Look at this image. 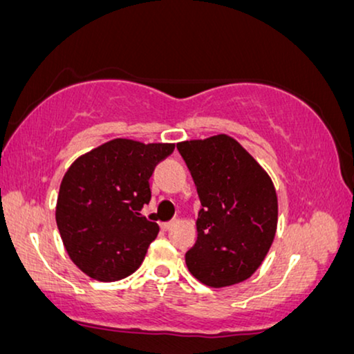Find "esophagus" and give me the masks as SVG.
I'll return each mask as SVG.
<instances>
[{
	"mask_svg": "<svg viewBox=\"0 0 354 354\" xmlns=\"http://www.w3.org/2000/svg\"><path fill=\"white\" fill-rule=\"evenodd\" d=\"M173 224H175V223H163V224H160V229L162 230H170L173 227Z\"/></svg>",
	"mask_w": 354,
	"mask_h": 354,
	"instance_id": "esophagus-1",
	"label": "esophagus"
}]
</instances>
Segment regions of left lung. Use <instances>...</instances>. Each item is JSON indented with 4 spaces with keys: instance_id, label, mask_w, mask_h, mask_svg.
Here are the masks:
<instances>
[{
    "instance_id": "8db88e82",
    "label": "left lung",
    "mask_w": 354,
    "mask_h": 354,
    "mask_svg": "<svg viewBox=\"0 0 354 354\" xmlns=\"http://www.w3.org/2000/svg\"><path fill=\"white\" fill-rule=\"evenodd\" d=\"M197 186V241L186 252L200 283L224 288L254 273L273 243L278 200L267 171L229 135L176 145Z\"/></svg>"
}]
</instances>
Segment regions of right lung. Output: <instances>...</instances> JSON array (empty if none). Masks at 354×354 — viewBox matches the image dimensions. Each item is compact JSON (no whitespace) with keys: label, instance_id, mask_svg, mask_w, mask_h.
I'll return each instance as SVG.
<instances>
[{"label":"right lung","instance_id":"add662e5","mask_svg":"<svg viewBox=\"0 0 354 354\" xmlns=\"http://www.w3.org/2000/svg\"><path fill=\"white\" fill-rule=\"evenodd\" d=\"M175 149L170 143L115 138L71 163L62 179L55 219L65 250L98 281H118L143 262L159 225L141 209L151 200L149 178Z\"/></svg>","mask_w":354,"mask_h":354}]
</instances>
